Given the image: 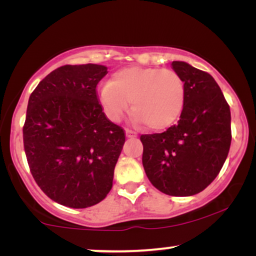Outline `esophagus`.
<instances>
[{
    "label": "esophagus",
    "mask_w": 256,
    "mask_h": 256,
    "mask_svg": "<svg viewBox=\"0 0 256 256\" xmlns=\"http://www.w3.org/2000/svg\"><path fill=\"white\" fill-rule=\"evenodd\" d=\"M126 136L129 138H136L138 134L134 130H132V129H126Z\"/></svg>",
    "instance_id": "obj_1"
}]
</instances>
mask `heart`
Returning <instances> with one entry per match:
<instances>
[{
    "label": "heart",
    "instance_id": "b5f03b06",
    "mask_svg": "<svg viewBox=\"0 0 256 256\" xmlns=\"http://www.w3.org/2000/svg\"><path fill=\"white\" fill-rule=\"evenodd\" d=\"M99 101L112 121H120L132 102L136 121L162 130L183 113L185 84L174 70L132 66L115 72L110 82L100 87Z\"/></svg>",
    "mask_w": 256,
    "mask_h": 256
}]
</instances>
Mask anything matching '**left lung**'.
Listing matches in <instances>:
<instances>
[{"label":"left lung","instance_id":"8db88e82","mask_svg":"<svg viewBox=\"0 0 256 256\" xmlns=\"http://www.w3.org/2000/svg\"><path fill=\"white\" fill-rule=\"evenodd\" d=\"M171 68L184 80L185 104L177 124L141 135L142 163L150 183L163 194L188 197L214 180L228 155L230 110L208 72L184 62Z\"/></svg>","mask_w":256,"mask_h":256}]
</instances>
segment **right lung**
Returning a JSON list of instances; mask_svg holds the SVG:
<instances>
[{
    "instance_id": "obj_1",
    "label": "right lung",
    "mask_w": 256,
    "mask_h": 256,
    "mask_svg": "<svg viewBox=\"0 0 256 256\" xmlns=\"http://www.w3.org/2000/svg\"><path fill=\"white\" fill-rule=\"evenodd\" d=\"M104 65H64L48 74L28 102L23 143L31 174L58 204L85 208L113 186L124 130L107 118L96 85Z\"/></svg>"
}]
</instances>
